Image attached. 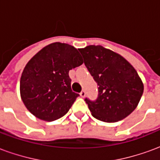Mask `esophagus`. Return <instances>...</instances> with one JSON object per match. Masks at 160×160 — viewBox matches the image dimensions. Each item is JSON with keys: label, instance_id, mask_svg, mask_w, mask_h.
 Masks as SVG:
<instances>
[{"label": "esophagus", "instance_id": "1", "mask_svg": "<svg viewBox=\"0 0 160 160\" xmlns=\"http://www.w3.org/2000/svg\"><path fill=\"white\" fill-rule=\"evenodd\" d=\"M80 97H81V98H84L85 96H86V92H85L84 90L81 91V92H80Z\"/></svg>", "mask_w": 160, "mask_h": 160}]
</instances>
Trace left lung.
Wrapping results in <instances>:
<instances>
[{"instance_id": "left-lung-1", "label": "left lung", "mask_w": 160, "mask_h": 160, "mask_svg": "<svg viewBox=\"0 0 160 160\" xmlns=\"http://www.w3.org/2000/svg\"><path fill=\"white\" fill-rule=\"evenodd\" d=\"M79 51L98 87L96 100L85 98L92 117L116 122L132 113L144 90L134 67L122 56L100 45L87 46Z\"/></svg>"}]
</instances>
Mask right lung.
<instances>
[{
  "label": "right lung",
  "mask_w": 160,
  "mask_h": 160,
  "mask_svg": "<svg viewBox=\"0 0 160 160\" xmlns=\"http://www.w3.org/2000/svg\"><path fill=\"white\" fill-rule=\"evenodd\" d=\"M83 63L73 46L53 42L30 60L20 78V95L27 110L41 120L62 118L80 95L71 89L69 70Z\"/></svg>",
  "instance_id": "add662e5"
}]
</instances>
